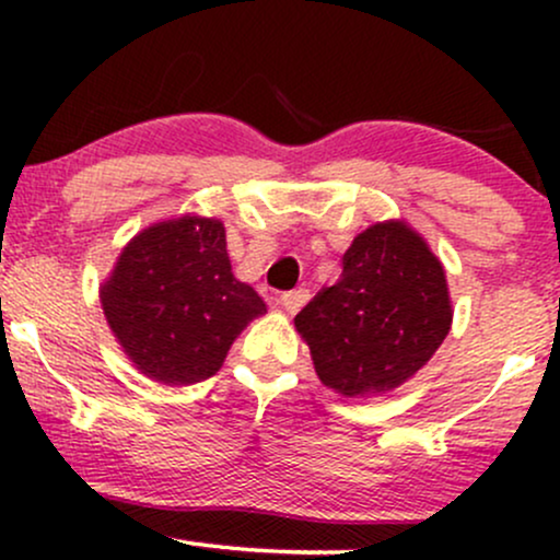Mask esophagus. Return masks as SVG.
I'll list each match as a JSON object with an SVG mask.
<instances>
[{"instance_id": "esophagus-1", "label": "esophagus", "mask_w": 560, "mask_h": 560, "mask_svg": "<svg viewBox=\"0 0 560 560\" xmlns=\"http://www.w3.org/2000/svg\"><path fill=\"white\" fill-rule=\"evenodd\" d=\"M307 300H311V292H307V289H292V292L281 294V305H284L287 313H298Z\"/></svg>"}]
</instances>
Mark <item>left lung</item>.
Listing matches in <instances>:
<instances>
[{
    "label": "left lung",
    "instance_id": "left-lung-1",
    "mask_svg": "<svg viewBox=\"0 0 560 560\" xmlns=\"http://www.w3.org/2000/svg\"><path fill=\"white\" fill-rule=\"evenodd\" d=\"M453 326L445 266L405 221L352 240L337 284L294 318L326 387L352 400L387 395L432 361Z\"/></svg>",
    "mask_w": 560,
    "mask_h": 560
}]
</instances>
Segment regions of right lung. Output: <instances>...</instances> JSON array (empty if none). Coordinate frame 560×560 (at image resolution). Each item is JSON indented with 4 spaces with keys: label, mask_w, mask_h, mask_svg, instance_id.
I'll return each instance as SVG.
<instances>
[{
    "label": "right lung",
    "mask_w": 560,
    "mask_h": 560,
    "mask_svg": "<svg viewBox=\"0 0 560 560\" xmlns=\"http://www.w3.org/2000/svg\"><path fill=\"white\" fill-rule=\"evenodd\" d=\"M100 302L133 369L168 387L221 371L234 339L268 311L231 271L223 221L195 213L141 229L100 284Z\"/></svg>",
    "instance_id": "add662e5"
}]
</instances>
